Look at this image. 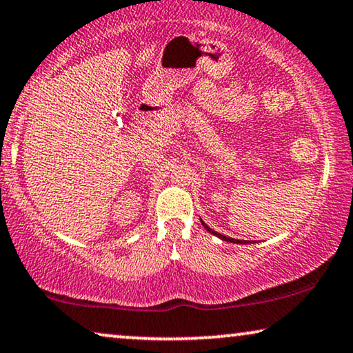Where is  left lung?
Segmentation results:
<instances>
[{
	"label": "left lung",
	"instance_id": "obj_1",
	"mask_svg": "<svg viewBox=\"0 0 353 353\" xmlns=\"http://www.w3.org/2000/svg\"><path fill=\"white\" fill-rule=\"evenodd\" d=\"M201 223H202V226H204V228L209 231L210 234H214V236H216V238H220L221 241H226V243H233V244H250V241H241V239H234V238H228V236H225V234H220V233H216V231H214L210 228V226H207L205 223H204V220H201ZM252 243H255V241H252Z\"/></svg>",
	"mask_w": 353,
	"mask_h": 353
}]
</instances>
